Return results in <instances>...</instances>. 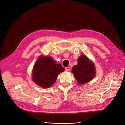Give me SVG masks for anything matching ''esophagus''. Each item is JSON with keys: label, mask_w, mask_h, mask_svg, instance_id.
Segmentation results:
<instances>
[{"label": "esophagus", "mask_w": 125, "mask_h": 125, "mask_svg": "<svg viewBox=\"0 0 125 125\" xmlns=\"http://www.w3.org/2000/svg\"><path fill=\"white\" fill-rule=\"evenodd\" d=\"M69 69H70V67H66V68H65V70L67 71H68L69 70Z\"/></svg>", "instance_id": "34e87169"}]
</instances>
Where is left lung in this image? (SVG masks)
<instances>
[{
    "label": "left lung",
    "instance_id": "left-lung-1",
    "mask_svg": "<svg viewBox=\"0 0 125 125\" xmlns=\"http://www.w3.org/2000/svg\"><path fill=\"white\" fill-rule=\"evenodd\" d=\"M72 72L79 84H83L92 80L95 75L94 63L84 55L78 59V64L73 67Z\"/></svg>",
    "mask_w": 125,
    "mask_h": 125
}]
</instances>
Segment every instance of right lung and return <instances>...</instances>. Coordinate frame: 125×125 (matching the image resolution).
Masks as SVG:
<instances>
[{"mask_svg": "<svg viewBox=\"0 0 125 125\" xmlns=\"http://www.w3.org/2000/svg\"><path fill=\"white\" fill-rule=\"evenodd\" d=\"M64 70L61 64H57L51 57L41 56L33 67V81L42 88H50L55 83L58 75Z\"/></svg>", "mask_w": 125, "mask_h": 125, "instance_id": "1", "label": "right lung"}]
</instances>
